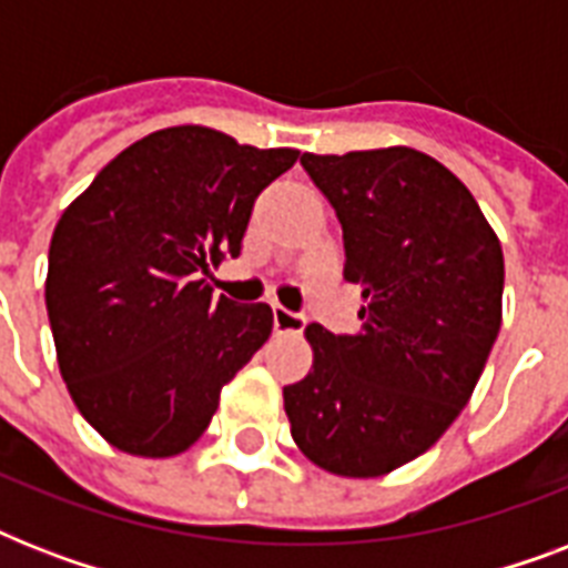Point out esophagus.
Returning <instances> with one entry per match:
<instances>
[{
	"mask_svg": "<svg viewBox=\"0 0 568 568\" xmlns=\"http://www.w3.org/2000/svg\"><path fill=\"white\" fill-rule=\"evenodd\" d=\"M306 327V318L297 312H288L285 306H274V329L276 333H301Z\"/></svg>",
	"mask_w": 568,
	"mask_h": 568,
	"instance_id": "esophagus-1",
	"label": "esophagus"
}]
</instances>
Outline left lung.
Here are the masks:
<instances>
[{
    "instance_id": "left-lung-1",
    "label": "left lung",
    "mask_w": 568,
    "mask_h": 568,
    "mask_svg": "<svg viewBox=\"0 0 568 568\" xmlns=\"http://www.w3.org/2000/svg\"><path fill=\"white\" fill-rule=\"evenodd\" d=\"M336 209L363 327H306L312 372L283 388L292 439L338 477L422 457L463 413L501 329V241L433 155L379 146L301 155Z\"/></svg>"
}]
</instances>
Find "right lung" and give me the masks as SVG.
Masks as SVG:
<instances>
[{
  "label": "right lung",
  "mask_w": 568,
  "mask_h": 568,
  "mask_svg": "<svg viewBox=\"0 0 568 568\" xmlns=\"http://www.w3.org/2000/svg\"><path fill=\"white\" fill-rule=\"evenodd\" d=\"M297 150L171 126L114 155L49 241L58 372L84 422L123 454L189 450L221 388L274 329L267 303L212 297L209 267L239 256L258 191Z\"/></svg>",
  "instance_id": "obj_1"
}]
</instances>
